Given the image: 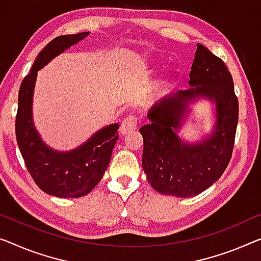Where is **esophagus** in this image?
I'll return each mask as SVG.
<instances>
[{
	"label": "esophagus",
	"instance_id": "esophagus-1",
	"mask_svg": "<svg viewBox=\"0 0 261 261\" xmlns=\"http://www.w3.org/2000/svg\"><path fill=\"white\" fill-rule=\"evenodd\" d=\"M138 126V119L136 116H129V117L124 118L122 124H120L119 131L120 135L125 136L127 134H131L132 131H135Z\"/></svg>",
	"mask_w": 261,
	"mask_h": 261
}]
</instances>
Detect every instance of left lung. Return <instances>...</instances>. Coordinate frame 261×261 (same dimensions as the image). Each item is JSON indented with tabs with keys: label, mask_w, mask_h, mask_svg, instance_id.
I'll return each instance as SVG.
<instances>
[{
	"label": "left lung",
	"mask_w": 261,
	"mask_h": 261,
	"mask_svg": "<svg viewBox=\"0 0 261 261\" xmlns=\"http://www.w3.org/2000/svg\"><path fill=\"white\" fill-rule=\"evenodd\" d=\"M189 84L188 90L157 100L147 112L150 123L139 129L142 165L150 185L178 198L197 196L221 177L230 163L239 115L230 71L201 44H197ZM199 99L215 104V124L200 141H182L179 131L191 113L189 106Z\"/></svg>",
	"instance_id": "8db88e82"
}]
</instances>
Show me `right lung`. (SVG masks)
Returning <instances> with one entry per match:
<instances>
[{"instance_id": "right-lung-1", "label": "right lung", "mask_w": 261, "mask_h": 261, "mask_svg": "<svg viewBox=\"0 0 261 261\" xmlns=\"http://www.w3.org/2000/svg\"><path fill=\"white\" fill-rule=\"evenodd\" d=\"M89 34L63 35L49 42L37 55L18 91L15 131L19 151L38 188L60 198H79L90 193L102 179L118 139L119 124L115 123L96 131L73 150L58 151L46 145L34 124L33 98L37 71Z\"/></svg>"}]
</instances>
